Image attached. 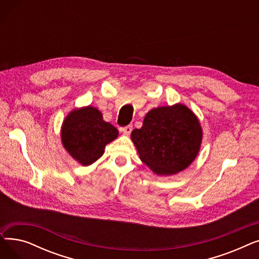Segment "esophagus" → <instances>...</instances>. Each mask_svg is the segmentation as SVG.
I'll list each match as a JSON object with an SVG mask.
<instances>
[{"label": "esophagus", "instance_id": "obj_1", "mask_svg": "<svg viewBox=\"0 0 259 259\" xmlns=\"http://www.w3.org/2000/svg\"><path fill=\"white\" fill-rule=\"evenodd\" d=\"M132 129H133V128H132V126H131V125H129V126H126V127L122 128V129H121V132L124 133L125 135H129V134L131 133Z\"/></svg>", "mask_w": 259, "mask_h": 259}]
</instances>
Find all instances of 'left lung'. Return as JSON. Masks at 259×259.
<instances>
[{"label": "left lung", "instance_id": "8db88e82", "mask_svg": "<svg viewBox=\"0 0 259 259\" xmlns=\"http://www.w3.org/2000/svg\"><path fill=\"white\" fill-rule=\"evenodd\" d=\"M131 140L143 162L156 175L184 171L196 158L202 129L195 113L183 104L161 106L149 111Z\"/></svg>", "mask_w": 259, "mask_h": 259}]
</instances>
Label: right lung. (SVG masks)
I'll return each mask as SVG.
<instances>
[{
  "label": "right lung",
  "mask_w": 259,
  "mask_h": 259,
  "mask_svg": "<svg viewBox=\"0 0 259 259\" xmlns=\"http://www.w3.org/2000/svg\"><path fill=\"white\" fill-rule=\"evenodd\" d=\"M118 137V130L103 119L98 108H75L64 118L61 140L65 150L81 166H89L105 152L107 144Z\"/></svg>",
  "instance_id": "add662e5"
}]
</instances>
